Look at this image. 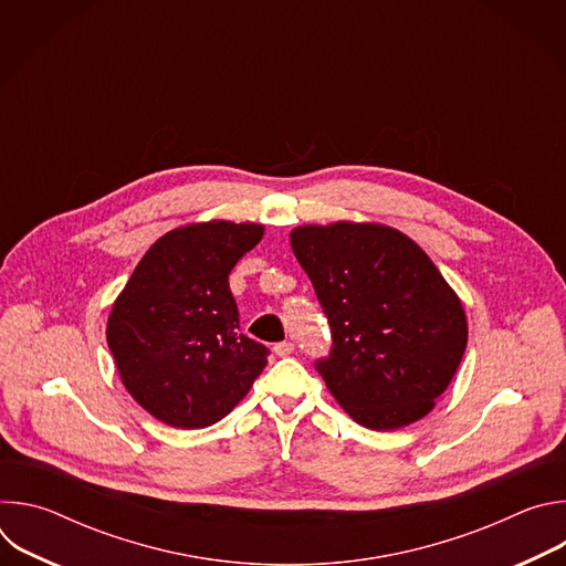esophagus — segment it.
Returning <instances> with one entry per match:
<instances>
[{"mask_svg":"<svg viewBox=\"0 0 566 566\" xmlns=\"http://www.w3.org/2000/svg\"><path fill=\"white\" fill-rule=\"evenodd\" d=\"M273 352L277 354V356H289V354H293V343H289V340H282V343H277L275 347H273Z\"/></svg>","mask_w":566,"mask_h":566,"instance_id":"obj_1","label":"esophagus"}]
</instances>
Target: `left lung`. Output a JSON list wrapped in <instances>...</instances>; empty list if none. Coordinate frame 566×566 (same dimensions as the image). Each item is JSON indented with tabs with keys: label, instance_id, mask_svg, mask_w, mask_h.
I'll return each mask as SVG.
<instances>
[{
	"label": "left lung",
	"instance_id": "1",
	"mask_svg": "<svg viewBox=\"0 0 566 566\" xmlns=\"http://www.w3.org/2000/svg\"><path fill=\"white\" fill-rule=\"evenodd\" d=\"M291 247L332 329L315 369L334 398L371 430L423 419L468 343L463 306L432 260L378 223L300 226Z\"/></svg>",
	"mask_w": 566,
	"mask_h": 566
}]
</instances>
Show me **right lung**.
<instances>
[{"label":"right lung","instance_id":"right-lung-1","mask_svg":"<svg viewBox=\"0 0 566 566\" xmlns=\"http://www.w3.org/2000/svg\"><path fill=\"white\" fill-rule=\"evenodd\" d=\"M264 234L258 223L177 228L143 255L118 295L107 345L140 408L172 428H208L249 394L269 347L239 332L232 266Z\"/></svg>","mask_w":566,"mask_h":566}]
</instances>
